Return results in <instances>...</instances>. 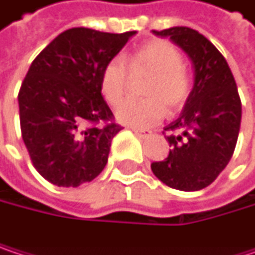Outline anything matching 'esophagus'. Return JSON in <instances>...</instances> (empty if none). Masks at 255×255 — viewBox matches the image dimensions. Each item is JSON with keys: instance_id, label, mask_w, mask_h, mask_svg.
I'll return each mask as SVG.
<instances>
[{"instance_id": "obj_1", "label": "esophagus", "mask_w": 255, "mask_h": 255, "mask_svg": "<svg viewBox=\"0 0 255 255\" xmlns=\"http://www.w3.org/2000/svg\"><path fill=\"white\" fill-rule=\"evenodd\" d=\"M132 132H133L136 136H139V138H147V136H150V135H151V132H150V130L138 129V128H132Z\"/></svg>"}]
</instances>
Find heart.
I'll return each mask as SVG.
<instances>
[{
	"label": "heart",
	"instance_id": "obj_1",
	"mask_svg": "<svg viewBox=\"0 0 255 255\" xmlns=\"http://www.w3.org/2000/svg\"><path fill=\"white\" fill-rule=\"evenodd\" d=\"M126 62L132 74L150 75L144 89V95L148 99L123 102L116 111L119 122L138 129L150 128L163 119L166 105L171 110H177L186 102L190 89L189 75L181 65V53L174 44L165 40L148 41ZM127 65L122 58H113L102 69L101 90L105 101L111 105H117L126 95L130 81Z\"/></svg>",
	"mask_w": 255,
	"mask_h": 255
}]
</instances>
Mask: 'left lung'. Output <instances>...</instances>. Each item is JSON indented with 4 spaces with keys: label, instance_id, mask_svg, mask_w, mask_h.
I'll use <instances>...</instances> for the list:
<instances>
[{
    "label": "left lung",
    "instance_id": "1",
    "mask_svg": "<svg viewBox=\"0 0 255 255\" xmlns=\"http://www.w3.org/2000/svg\"><path fill=\"white\" fill-rule=\"evenodd\" d=\"M153 34L168 37L189 56L194 81L180 117L165 128L169 156L153 162L151 171L172 189L202 190L227 166L236 147L242 117L236 81L224 56L197 31L174 26Z\"/></svg>",
    "mask_w": 255,
    "mask_h": 255
}]
</instances>
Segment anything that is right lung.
<instances>
[{
  "instance_id": "add662e5",
  "label": "right lung",
  "mask_w": 255,
  "mask_h": 255,
  "mask_svg": "<svg viewBox=\"0 0 255 255\" xmlns=\"http://www.w3.org/2000/svg\"><path fill=\"white\" fill-rule=\"evenodd\" d=\"M71 28L31 64L19 90L23 142L35 169L58 187L96 178L122 128L102 98L101 74L133 37Z\"/></svg>"
}]
</instances>
